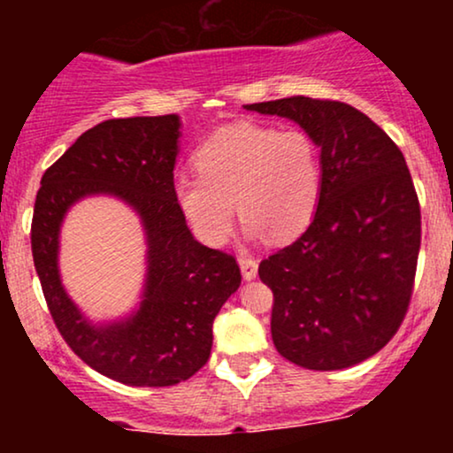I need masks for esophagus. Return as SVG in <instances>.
Returning <instances> with one entry per match:
<instances>
[{
  "label": "esophagus",
  "instance_id": "34e87169",
  "mask_svg": "<svg viewBox=\"0 0 453 453\" xmlns=\"http://www.w3.org/2000/svg\"><path fill=\"white\" fill-rule=\"evenodd\" d=\"M238 264H241L244 279L251 280V279L257 277V262L251 256H241V257H238Z\"/></svg>",
  "mask_w": 453,
  "mask_h": 453
}]
</instances>
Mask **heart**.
Listing matches in <instances>:
<instances>
[{
	"label": "heart",
	"mask_w": 453,
	"mask_h": 453,
	"mask_svg": "<svg viewBox=\"0 0 453 453\" xmlns=\"http://www.w3.org/2000/svg\"><path fill=\"white\" fill-rule=\"evenodd\" d=\"M194 165L197 179L176 180V202L212 247L230 236L232 204L249 236L266 234L279 244L298 238L319 206V150L303 129L234 123L197 147Z\"/></svg>",
	"instance_id": "1"
}]
</instances>
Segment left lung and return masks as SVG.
<instances>
[{"instance_id":"left-lung-1","label":"left lung","mask_w":453,"mask_h":453,"mask_svg":"<svg viewBox=\"0 0 453 453\" xmlns=\"http://www.w3.org/2000/svg\"><path fill=\"white\" fill-rule=\"evenodd\" d=\"M292 119L321 149V197L298 241L259 264L274 347L309 371H341L392 341L413 294L422 215L403 153L345 102L247 104Z\"/></svg>"}]
</instances>
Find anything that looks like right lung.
Listing matches in <instances>:
<instances>
[{"instance_id":"add662e5","label":"right lung","mask_w":453,"mask_h":453,"mask_svg":"<svg viewBox=\"0 0 453 453\" xmlns=\"http://www.w3.org/2000/svg\"><path fill=\"white\" fill-rule=\"evenodd\" d=\"M180 121L111 119L87 129L46 170L31 221V253L57 330L93 371L136 388L187 381L209 362L212 321L241 285L236 257L209 249L187 227L174 194ZM121 196L148 234V280L141 309L96 326L60 285L56 256L66 209L87 195Z\"/></svg>"}]
</instances>
